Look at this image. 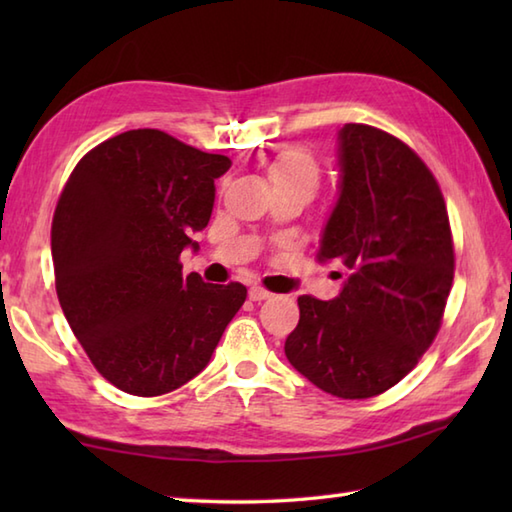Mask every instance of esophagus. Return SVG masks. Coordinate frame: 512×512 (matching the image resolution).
<instances>
[{
	"label": "esophagus",
	"instance_id": "1",
	"mask_svg": "<svg viewBox=\"0 0 512 512\" xmlns=\"http://www.w3.org/2000/svg\"><path fill=\"white\" fill-rule=\"evenodd\" d=\"M248 297H250V301H266V299H270L273 295H270V292L264 290V288L253 286V288L248 290Z\"/></svg>",
	"mask_w": 512,
	"mask_h": 512
}]
</instances>
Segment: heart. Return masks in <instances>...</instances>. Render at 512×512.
<instances>
[{"label": "heart", "instance_id": "obj_1", "mask_svg": "<svg viewBox=\"0 0 512 512\" xmlns=\"http://www.w3.org/2000/svg\"><path fill=\"white\" fill-rule=\"evenodd\" d=\"M268 180L273 191L297 193L303 200H310L321 184V169L306 149L292 147L270 162Z\"/></svg>", "mask_w": 512, "mask_h": 512}]
</instances>
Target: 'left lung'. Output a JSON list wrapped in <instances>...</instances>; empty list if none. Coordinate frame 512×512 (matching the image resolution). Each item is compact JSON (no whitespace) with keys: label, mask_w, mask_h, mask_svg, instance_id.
<instances>
[{"label":"left lung","mask_w":512,"mask_h":512,"mask_svg":"<svg viewBox=\"0 0 512 512\" xmlns=\"http://www.w3.org/2000/svg\"><path fill=\"white\" fill-rule=\"evenodd\" d=\"M339 198L319 259H339V297H299L286 358L312 385L358 400L405 378L436 339L453 284V239L433 173L383 129H339Z\"/></svg>","instance_id":"1"}]
</instances>
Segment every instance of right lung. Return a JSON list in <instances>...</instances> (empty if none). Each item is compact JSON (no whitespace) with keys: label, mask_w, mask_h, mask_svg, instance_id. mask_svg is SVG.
Returning <instances> with one entry per match:
<instances>
[{"label":"right lung","mask_w":512,"mask_h":512,"mask_svg":"<svg viewBox=\"0 0 512 512\" xmlns=\"http://www.w3.org/2000/svg\"><path fill=\"white\" fill-rule=\"evenodd\" d=\"M228 167L160 129H132L85 154L65 184L52 220L59 303L92 365L127 394H169L198 376L246 301V286L182 277L180 264Z\"/></svg>","instance_id":"add662e5"}]
</instances>
